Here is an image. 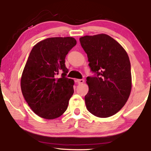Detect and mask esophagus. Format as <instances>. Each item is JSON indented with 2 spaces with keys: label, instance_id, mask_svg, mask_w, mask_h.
<instances>
[{
  "label": "esophagus",
  "instance_id": "obj_1",
  "mask_svg": "<svg viewBox=\"0 0 151 151\" xmlns=\"http://www.w3.org/2000/svg\"><path fill=\"white\" fill-rule=\"evenodd\" d=\"M84 80L83 79H78V80H76V82H77V83L79 84L84 83Z\"/></svg>",
  "mask_w": 151,
  "mask_h": 151
}]
</instances>
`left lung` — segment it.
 I'll return each mask as SVG.
<instances>
[{
	"instance_id": "1",
	"label": "left lung",
	"mask_w": 151,
	"mask_h": 151,
	"mask_svg": "<svg viewBox=\"0 0 151 151\" xmlns=\"http://www.w3.org/2000/svg\"><path fill=\"white\" fill-rule=\"evenodd\" d=\"M80 42L87 54L91 69L97 74L86 78V109L96 117L112 116L124 106L131 94L129 55L119 42L104 34L84 36Z\"/></svg>"
}]
</instances>
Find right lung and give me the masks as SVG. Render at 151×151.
I'll list each match as a JSON object with an SVG mask.
<instances>
[{
    "mask_svg": "<svg viewBox=\"0 0 151 151\" xmlns=\"http://www.w3.org/2000/svg\"><path fill=\"white\" fill-rule=\"evenodd\" d=\"M76 43L73 37L49 38L35 45L31 51L20 86L31 109L42 118H58L67 110L74 92V81L66 78L69 70L65 59ZM60 70L62 77L57 78Z\"/></svg>",
    "mask_w": 151,
    "mask_h": 151,
    "instance_id": "obj_1",
    "label": "right lung"
}]
</instances>
